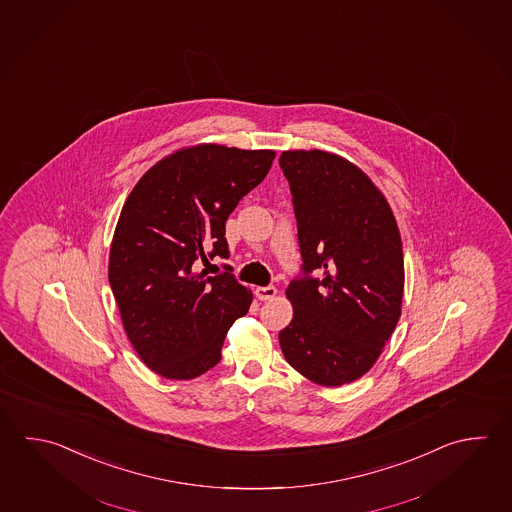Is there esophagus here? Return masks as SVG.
<instances>
[{
    "label": "esophagus",
    "instance_id": "34e87169",
    "mask_svg": "<svg viewBox=\"0 0 512 512\" xmlns=\"http://www.w3.org/2000/svg\"><path fill=\"white\" fill-rule=\"evenodd\" d=\"M255 295L259 300H271L277 295V288L275 286H259V288H255Z\"/></svg>",
    "mask_w": 512,
    "mask_h": 512
}]
</instances>
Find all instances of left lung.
I'll return each mask as SVG.
<instances>
[{
    "label": "left lung",
    "instance_id": "8db88e82",
    "mask_svg": "<svg viewBox=\"0 0 512 512\" xmlns=\"http://www.w3.org/2000/svg\"><path fill=\"white\" fill-rule=\"evenodd\" d=\"M302 270L291 280L290 326L279 333L291 367L315 384L338 387L373 367L393 335L404 297V253L384 193L357 164L322 150H286Z\"/></svg>",
    "mask_w": 512,
    "mask_h": 512
}]
</instances>
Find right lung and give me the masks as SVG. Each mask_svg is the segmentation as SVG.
I'll list each match as a JSON object with an SVG mask.
<instances>
[{"label":"right lung","mask_w":512,"mask_h":512,"mask_svg":"<svg viewBox=\"0 0 512 512\" xmlns=\"http://www.w3.org/2000/svg\"><path fill=\"white\" fill-rule=\"evenodd\" d=\"M273 159V150L186 146L157 161L123 204L108 280L126 337L157 375L190 380L212 369L248 313V288L199 268L230 257L224 224Z\"/></svg>","instance_id":"obj_1"}]
</instances>
